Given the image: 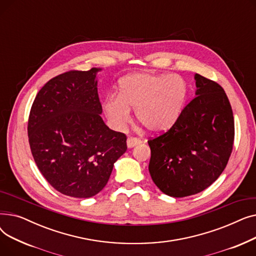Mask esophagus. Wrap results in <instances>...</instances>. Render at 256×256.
<instances>
[{"mask_svg":"<svg viewBox=\"0 0 256 256\" xmlns=\"http://www.w3.org/2000/svg\"><path fill=\"white\" fill-rule=\"evenodd\" d=\"M140 143H141V140L139 138H136V137H128V140H126V144H128V148H132V147L136 146Z\"/></svg>","mask_w":256,"mask_h":256,"instance_id":"1","label":"esophagus"}]
</instances>
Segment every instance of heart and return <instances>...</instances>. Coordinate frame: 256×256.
<instances>
[{
  "label": "heart",
  "instance_id": "heart-1",
  "mask_svg": "<svg viewBox=\"0 0 256 256\" xmlns=\"http://www.w3.org/2000/svg\"><path fill=\"white\" fill-rule=\"evenodd\" d=\"M186 96L184 80L176 74L137 72L120 80L118 94L106 96L104 111L113 128L121 130L135 109L139 122L152 132H163L178 120Z\"/></svg>",
  "mask_w": 256,
  "mask_h": 256
}]
</instances>
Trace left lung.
Returning a JSON list of instances; mask_svg holds the SVG:
<instances>
[{"mask_svg":"<svg viewBox=\"0 0 256 256\" xmlns=\"http://www.w3.org/2000/svg\"><path fill=\"white\" fill-rule=\"evenodd\" d=\"M196 96L167 132L148 140V170L166 195L186 197L206 189L225 169L232 152L234 120L224 89L195 74Z\"/></svg>","mask_w":256,"mask_h":256,"instance_id":"obj_1","label":"left lung"}]
</instances>
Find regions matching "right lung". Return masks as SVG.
Returning a JSON list of instances; mask_svg holds the SVG:
<instances>
[{"instance_id":"right-lung-1","label":"right lung","mask_w":256,"mask_h":256,"mask_svg":"<svg viewBox=\"0 0 256 256\" xmlns=\"http://www.w3.org/2000/svg\"><path fill=\"white\" fill-rule=\"evenodd\" d=\"M100 70H70L50 78L29 115V143L39 171L54 189L74 198L100 192L128 150L124 134L110 130L100 115Z\"/></svg>"}]
</instances>
